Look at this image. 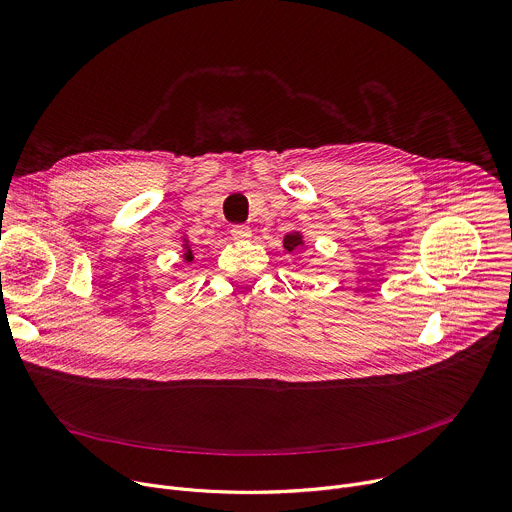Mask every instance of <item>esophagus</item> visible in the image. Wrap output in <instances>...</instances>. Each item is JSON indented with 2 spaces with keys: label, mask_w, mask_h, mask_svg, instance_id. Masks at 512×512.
<instances>
[{
  "label": "esophagus",
  "mask_w": 512,
  "mask_h": 512,
  "mask_svg": "<svg viewBox=\"0 0 512 512\" xmlns=\"http://www.w3.org/2000/svg\"><path fill=\"white\" fill-rule=\"evenodd\" d=\"M233 237L237 239V241H249L251 239V229L249 227H243V225H239V227H233Z\"/></svg>",
  "instance_id": "obj_1"
}]
</instances>
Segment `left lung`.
I'll use <instances>...</instances> for the list:
<instances>
[{"instance_id": "obj_1", "label": "left lung", "mask_w": 512, "mask_h": 512, "mask_svg": "<svg viewBox=\"0 0 512 512\" xmlns=\"http://www.w3.org/2000/svg\"><path fill=\"white\" fill-rule=\"evenodd\" d=\"M302 247H306V241H304V233L302 231H291L283 237V249L287 253H298Z\"/></svg>"}]
</instances>
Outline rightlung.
<instances>
[{"label":"right lung","mask_w":512,"mask_h":512,"mask_svg":"<svg viewBox=\"0 0 512 512\" xmlns=\"http://www.w3.org/2000/svg\"><path fill=\"white\" fill-rule=\"evenodd\" d=\"M182 259H184V263H192V261H194L192 245H190V239H188L186 233L182 235Z\"/></svg>","instance_id":"add662e5"}]
</instances>
